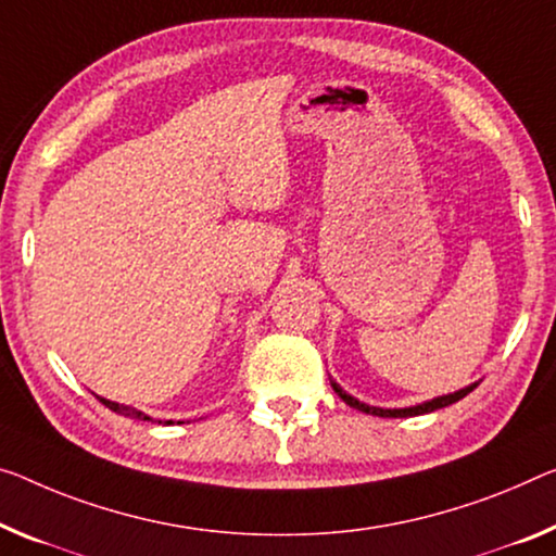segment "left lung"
<instances>
[{"label":"left lung","instance_id":"left-lung-1","mask_svg":"<svg viewBox=\"0 0 556 556\" xmlns=\"http://www.w3.org/2000/svg\"><path fill=\"white\" fill-rule=\"evenodd\" d=\"M330 386H332V390L338 392L340 400H343L345 405L355 407V409H361V413L378 415V417H413V415L434 413V409H440V407H447V405H452V403H457V400H463L465 395H469V392H472V390L477 388V382H475V386H467V388L457 390V392H450V395H442V397L427 400V403H422V405H415V407H395V409H386V407H372V405H365V403H361V400H357V397L348 395V392H345L343 388H340L338 382H332V380H330Z\"/></svg>","mask_w":556,"mask_h":556}]
</instances>
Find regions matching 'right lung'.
<instances>
[{"label": "right lung", "instance_id": "add662e5", "mask_svg": "<svg viewBox=\"0 0 556 556\" xmlns=\"http://www.w3.org/2000/svg\"><path fill=\"white\" fill-rule=\"evenodd\" d=\"M99 400H101V403H104L109 409H114V413L124 415V417H131V420H149V422H156V420H153V417L143 415L141 409H136V407H131V405H118V403H111V400H106V397H99ZM159 425H161V420H159ZM166 425H170V420H168Z\"/></svg>", "mask_w": 556, "mask_h": 556}]
</instances>
